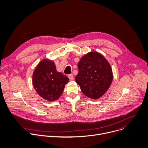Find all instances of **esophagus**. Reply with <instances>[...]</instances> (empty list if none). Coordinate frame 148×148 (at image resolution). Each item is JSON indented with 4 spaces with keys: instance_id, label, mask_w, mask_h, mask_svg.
Segmentation results:
<instances>
[{
    "instance_id": "obj_1",
    "label": "esophagus",
    "mask_w": 148,
    "mask_h": 148,
    "mask_svg": "<svg viewBox=\"0 0 148 148\" xmlns=\"http://www.w3.org/2000/svg\"><path fill=\"white\" fill-rule=\"evenodd\" d=\"M68 77H69V79L70 80H73V79H74L73 75L72 74L69 75H68Z\"/></svg>"
}]
</instances>
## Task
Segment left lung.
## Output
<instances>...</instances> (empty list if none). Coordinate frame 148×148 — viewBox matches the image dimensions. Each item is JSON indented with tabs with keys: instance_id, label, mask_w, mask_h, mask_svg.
<instances>
[{
	"instance_id": "left-lung-1",
	"label": "left lung",
	"mask_w": 148,
	"mask_h": 148,
	"mask_svg": "<svg viewBox=\"0 0 148 148\" xmlns=\"http://www.w3.org/2000/svg\"><path fill=\"white\" fill-rule=\"evenodd\" d=\"M78 68L75 80L86 96L96 100L107 91L113 75L109 62L101 54L87 53L81 58Z\"/></svg>"
}]
</instances>
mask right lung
<instances>
[{
	"mask_svg": "<svg viewBox=\"0 0 148 148\" xmlns=\"http://www.w3.org/2000/svg\"><path fill=\"white\" fill-rule=\"evenodd\" d=\"M69 80L61 72H57L55 64L48 59L40 61L33 75V84L36 91L49 101L60 98Z\"/></svg>",
	"mask_w": 148,
	"mask_h": 148,
	"instance_id": "1",
	"label": "right lung"
}]
</instances>
